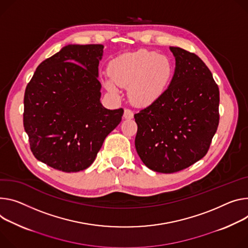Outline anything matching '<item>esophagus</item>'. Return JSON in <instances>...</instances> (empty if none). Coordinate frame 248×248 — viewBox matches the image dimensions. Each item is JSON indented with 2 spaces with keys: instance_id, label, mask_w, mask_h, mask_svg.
Masks as SVG:
<instances>
[{
  "instance_id": "34e87169",
  "label": "esophagus",
  "mask_w": 248,
  "mask_h": 248,
  "mask_svg": "<svg viewBox=\"0 0 248 248\" xmlns=\"http://www.w3.org/2000/svg\"><path fill=\"white\" fill-rule=\"evenodd\" d=\"M124 117L125 119H132L133 118V111L131 109H129V108H125Z\"/></svg>"
}]
</instances>
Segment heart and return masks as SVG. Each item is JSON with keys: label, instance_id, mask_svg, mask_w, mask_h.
Here are the masks:
<instances>
[{"label": "heart", "instance_id": "1", "mask_svg": "<svg viewBox=\"0 0 248 248\" xmlns=\"http://www.w3.org/2000/svg\"><path fill=\"white\" fill-rule=\"evenodd\" d=\"M109 76L103 78L107 90L115 96L122 87L128 86L133 103L148 106L159 100L167 91L174 73L171 60L165 55L139 50L122 54L108 64Z\"/></svg>", "mask_w": 248, "mask_h": 248}]
</instances>
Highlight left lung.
<instances>
[{
	"label": "left lung",
	"instance_id": "obj_1",
	"mask_svg": "<svg viewBox=\"0 0 248 248\" xmlns=\"http://www.w3.org/2000/svg\"><path fill=\"white\" fill-rule=\"evenodd\" d=\"M176 68L165 94L134 115L136 148L151 170L171 174L204 157L219 122V90L193 52L170 47Z\"/></svg>",
	"mask_w": 248,
	"mask_h": 248
}]
</instances>
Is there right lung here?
Returning <instances> with one entry per match:
<instances>
[{"label": "right lung", "instance_id": "obj_1", "mask_svg": "<svg viewBox=\"0 0 248 248\" xmlns=\"http://www.w3.org/2000/svg\"><path fill=\"white\" fill-rule=\"evenodd\" d=\"M102 44L67 46L42 61L24 98V127L35 158L63 172L91 165L124 108L100 103Z\"/></svg>", "mask_w": 248, "mask_h": 248}]
</instances>
